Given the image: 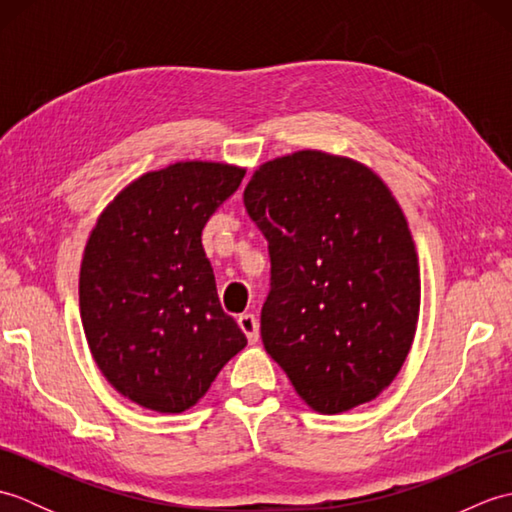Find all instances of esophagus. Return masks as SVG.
<instances>
[{
  "mask_svg": "<svg viewBox=\"0 0 512 512\" xmlns=\"http://www.w3.org/2000/svg\"><path fill=\"white\" fill-rule=\"evenodd\" d=\"M237 323H239V328L244 330V334L248 336V343H257V339H259V321H257L255 314H250V312L239 314Z\"/></svg>",
  "mask_w": 512,
  "mask_h": 512,
  "instance_id": "esophagus-1",
  "label": "esophagus"
}]
</instances>
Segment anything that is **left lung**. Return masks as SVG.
<instances>
[{"label":"left lung","instance_id":"8db88e82","mask_svg":"<svg viewBox=\"0 0 512 512\" xmlns=\"http://www.w3.org/2000/svg\"><path fill=\"white\" fill-rule=\"evenodd\" d=\"M244 204L268 239L266 352L314 411L374 400L420 312L416 244L389 187L352 158L303 149L264 162Z\"/></svg>","mask_w":512,"mask_h":512}]
</instances>
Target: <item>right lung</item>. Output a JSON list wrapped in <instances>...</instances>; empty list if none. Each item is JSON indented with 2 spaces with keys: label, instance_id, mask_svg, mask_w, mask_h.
I'll list each match as a JSON object with an SVG mask.
<instances>
[{
  "label": "right lung",
  "instance_id": "right-lung-1",
  "mask_svg": "<svg viewBox=\"0 0 512 512\" xmlns=\"http://www.w3.org/2000/svg\"><path fill=\"white\" fill-rule=\"evenodd\" d=\"M244 173L202 160L149 171L92 228L79 277L85 339L107 383L140 407H193L246 347L202 248L204 224Z\"/></svg>",
  "mask_w": 512,
  "mask_h": 512
}]
</instances>
